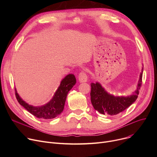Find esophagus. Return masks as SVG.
<instances>
[{"instance_id":"34e87169","label":"esophagus","mask_w":157,"mask_h":157,"mask_svg":"<svg viewBox=\"0 0 157 157\" xmlns=\"http://www.w3.org/2000/svg\"><path fill=\"white\" fill-rule=\"evenodd\" d=\"M78 79L80 83H85L88 81V76L85 72L82 71L79 74Z\"/></svg>"}]
</instances>
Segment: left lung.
<instances>
[{
    "instance_id": "left-lung-1",
    "label": "left lung",
    "mask_w": 157,
    "mask_h": 157,
    "mask_svg": "<svg viewBox=\"0 0 157 157\" xmlns=\"http://www.w3.org/2000/svg\"><path fill=\"white\" fill-rule=\"evenodd\" d=\"M143 67L135 91L128 96H114L109 94L98 82L91 84L90 97L92 105L95 110L102 114L116 115L123 112L132 104L137 99L139 90L141 86Z\"/></svg>"
}]
</instances>
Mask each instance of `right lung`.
Instances as JSON below:
<instances>
[{"mask_svg": "<svg viewBox=\"0 0 157 157\" xmlns=\"http://www.w3.org/2000/svg\"><path fill=\"white\" fill-rule=\"evenodd\" d=\"M76 83L75 76L69 74L61 81L52 99L40 106H34L24 101L20 97L15 88L16 97L20 105L36 117L40 119H52L62 113L63 110L66 98L69 92Z\"/></svg>", "mask_w": 157, "mask_h": 157, "instance_id": "add662e5", "label": "right lung"}]
</instances>
